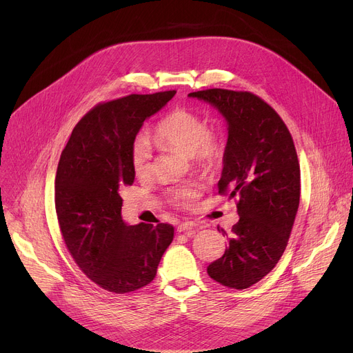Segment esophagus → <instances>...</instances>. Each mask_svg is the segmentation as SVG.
I'll return each mask as SVG.
<instances>
[{
	"label": "esophagus",
	"instance_id": "34e87169",
	"mask_svg": "<svg viewBox=\"0 0 353 353\" xmlns=\"http://www.w3.org/2000/svg\"><path fill=\"white\" fill-rule=\"evenodd\" d=\"M192 229H194V223H191V222H183L177 226V232H188Z\"/></svg>",
	"mask_w": 353,
	"mask_h": 353
}]
</instances>
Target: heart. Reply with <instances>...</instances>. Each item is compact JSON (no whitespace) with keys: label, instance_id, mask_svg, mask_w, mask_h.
<instances>
[{"label":"heart","instance_id":"heart-1","mask_svg":"<svg viewBox=\"0 0 353 353\" xmlns=\"http://www.w3.org/2000/svg\"><path fill=\"white\" fill-rule=\"evenodd\" d=\"M154 141L159 148L174 149L204 170L216 169L225 155V146L219 132L207 125L205 119L188 109H176L169 113L154 131ZM131 168L138 179H146L152 172V149L143 137L135 138L131 146ZM199 196L195 185H184L172 192L180 207H192Z\"/></svg>","mask_w":353,"mask_h":353}]
</instances>
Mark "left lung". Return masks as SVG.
<instances>
[{
  "label": "left lung",
  "mask_w": 353,
  "mask_h": 353,
  "mask_svg": "<svg viewBox=\"0 0 353 353\" xmlns=\"http://www.w3.org/2000/svg\"><path fill=\"white\" fill-rule=\"evenodd\" d=\"M188 96L215 106L228 121L218 187L237 198L240 216L225 254L207 272L226 288L245 289L270 274L286 248L300 199L294 143L279 114L254 93L214 88Z\"/></svg>",
  "instance_id": "8db88e82"
}]
</instances>
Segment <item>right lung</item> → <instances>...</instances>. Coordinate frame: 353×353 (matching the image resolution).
<instances>
[{"instance_id":"obj_1","label":"right lung","mask_w":353,"mask_h":353,"mask_svg":"<svg viewBox=\"0 0 353 353\" xmlns=\"http://www.w3.org/2000/svg\"><path fill=\"white\" fill-rule=\"evenodd\" d=\"M174 94H128L96 105L61 152L54 199L64 243L81 271L113 293L152 282L174 236L169 223L127 226L119 194L134 183L131 146L139 128Z\"/></svg>"}]
</instances>
